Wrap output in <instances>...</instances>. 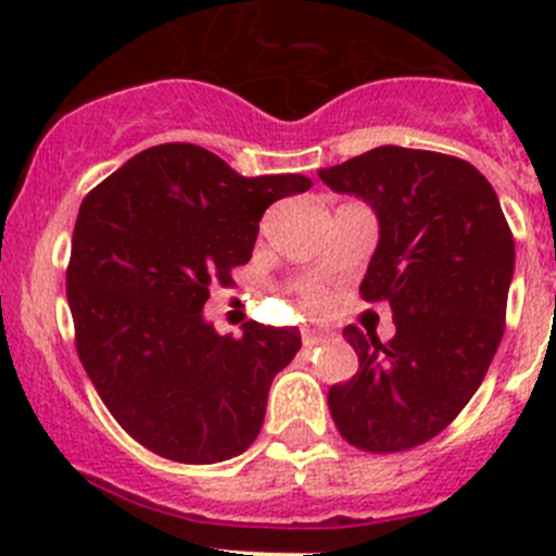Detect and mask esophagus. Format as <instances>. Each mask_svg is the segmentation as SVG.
<instances>
[{"mask_svg":"<svg viewBox=\"0 0 556 556\" xmlns=\"http://www.w3.org/2000/svg\"><path fill=\"white\" fill-rule=\"evenodd\" d=\"M330 336V328H325V325H312V328H304V344L306 346H314L319 344V341H325Z\"/></svg>","mask_w":556,"mask_h":556,"instance_id":"34e87169","label":"esophagus"}]
</instances>
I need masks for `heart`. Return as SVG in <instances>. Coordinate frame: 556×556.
<instances>
[{
	"instance_id": "obj_1",
	"label": "heart",
	"mask_w": 556,
	"mask_h": 556,
	"mask_svg": "<svg viewBox=\"0 0 556 556\" xmlns=\"http://www.w3.org/2000/svg\"><path fill=\"white\" fill-rule=\"evenodd\" d=\"M312 301H314V304H323V299H319V295H314Z\"/></svg>"
}]
</instances>
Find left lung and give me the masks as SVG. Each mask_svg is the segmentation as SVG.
<instances>
[{"label": "left lung", "instance_id": "obj_1", "mask_svg": "<svg viewBox=\"0 0 556 556\" xmlns=\"http://www.w3.org/2000/svg\"><path fill=\"white\" fill-rule=\"evenodd\" d=\"M317 174L377 212L379 244L361 293L387 301L395 319L387 344L346 325L361 368L330 387V414L357 450H412L463 412L495 357L514 279L511 228L484 174L454 155L382 144Z\"/></svg>", "mask_w": 556, "mask_h": 556}]
</instances>
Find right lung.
Here are the masks:
<instances>
[{"label":"right lung","instance_id":"1","mask_svg":"<svg viewBox=\"0 0 556 556\" xmlns=\"http://www.w3.org/2000/svg\"><path fill=\"white\" fill-rule=\"evenodd\" d=\"M304 174L242 177L199 144H155L83 199L66 299L77 355L131 439L174 463L242 454L261 433L268 387L301 350L299 328L255 319L217 333L212 285L252 257L274 201Z\"/></svg>","mask_w":556,"mask_h":556}]
</instances>
